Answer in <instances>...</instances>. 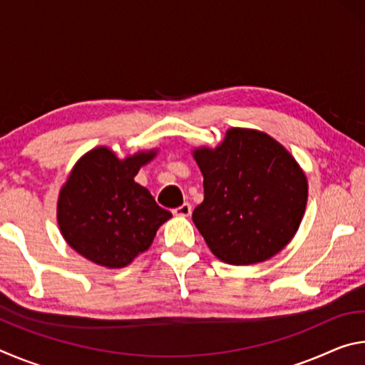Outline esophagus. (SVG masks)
Returning <instances> with one entry per match:
<instances>
[{"label":"esophagus","instance_id":"obj_1","mask_svg":"<svg viewBox=\"0 0 365 365\" xmlns=\"http://www.w3.org/2000/svg\"><path fill=\"white\" fill-rule=\"evenodd\" d=\"M191 211H193V207H191L190 202H183L182 206L175 207L172 212H174L175 215H178V217H188V215L191 214Z\"/></svg>","mask_w":365,"mask_h":365}]
</instances>
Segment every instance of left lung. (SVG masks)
Wrapping results in <instances>:
<instances>
[{
	"instance_id": "left-lung-1",
	"label": "left lung",
	"mask_w": 365,
	"mask_h": 365,
	"mask_svg": "<svg viewBox=\"0 0 365 365\" xmlns=\"http://www.w3.org/2000/svg\"><path fill=\"white\" fill-rule=\"evenodd\" d=\"M193 158L205 177V201L191 217L215 257L264 262L292 242L306 211L307 178L279 141L230 128L217 148H196Z\"/></svg>"
}]
</instances>
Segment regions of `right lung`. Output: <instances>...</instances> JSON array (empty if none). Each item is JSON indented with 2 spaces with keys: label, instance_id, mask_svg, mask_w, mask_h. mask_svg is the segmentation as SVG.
Masks as SVG:
<instances>
[{
  "label": "right lung",
  "instance_id": "right-lung-1",
  "mask_svg": "<svg viewBox=\"0 0 365 365\" xmlns=\"http://www.w3.org/2000/svg\"><path fill=\"white\" fill-rule=\"evenodd\" d=\"M156 150L119 159L98 146L73 165L59 191L58 224L80 256L109 269L125 267L150 248L158 228L172 217L133 180Z\"/></svg>",
  "mask_w": 365,
  "mask_h": 365
}]
</instances>
